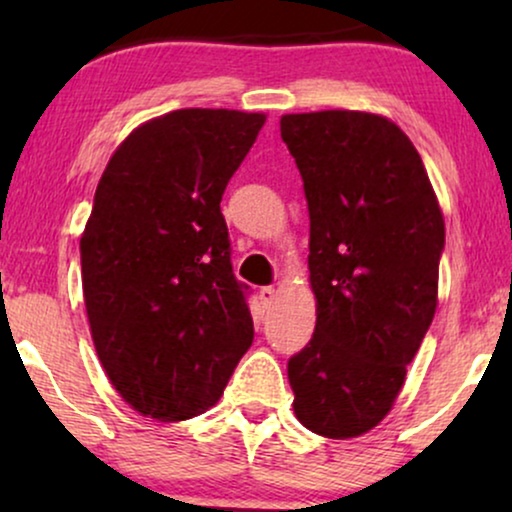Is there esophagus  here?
<instances>
[{
    "label": "esophagus",
    "mask_w": 512,
    "mask_h": 512,
    "mask_svg": "<svg viewBox=\"0 0 512 512\" xmlns=\"http://www.w3.org/2000/svg\"><path fill=\"white\" fill-rule=\"evenodd\" d=\"M275 293H277V291L272 289V286H263V289L258 291V298H261L263 305H270L272 300H275Z\"/></svg>",
    "instance_id": "1"
}]
</instances>
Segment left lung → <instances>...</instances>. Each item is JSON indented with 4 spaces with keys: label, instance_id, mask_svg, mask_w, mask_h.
<instances>
[{
    "label": "left lung",
    "instance_id": "obj_1",
    "mask_svg": "<svg viewBox=\"0 0 512 512\" xmlns=\"http://www.w3.org/2000/svg\"><path fill=\"white\" fill-rule=\"evenodd\" d=\"M310 212L317 326L289 359L293 412L345 440L387 417L438 305L445 221L408 135L366 111L286 114Z\"/></svg>",
    "mask_w": 512,
    "mask_h": 512
}]
</instances>
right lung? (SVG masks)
Wrapping results in <instances>:
<instances>
[{"instance_id":"1","label":"right lung","mask_w":512,"mask_h":512,"mask_svg":"<svg viewBox=\"0 0 512 512\" xmlns=\"http://www.w3.org/2000/svg\"><path fill=\"white\" fill-rule=\"evenodd\" d=\"M263 114L179 109L132 130L81 235L90 333L114 389L144 417L212 408L254 342L221 195Z\"/></svg>"}]
</instances>
